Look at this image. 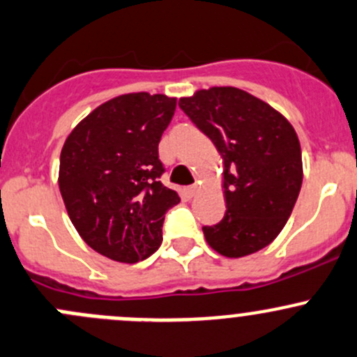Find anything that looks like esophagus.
Returning a JSON list of instances; mask_svg holds the SVG:
<instances>
[{
    "instance_id": "1",
    "label": "esophagus",
    "mask_w": 357,
    "mask_h": 357,
    "mask_svg": "<svg viewBox=\"0 0 357 357\" xmlns=\"http://www.w3.org/2000/svg\"><path fill=\"white\" fill-rule=\"evenodd\" d=\"M183 192H185V196L189 197H194L196 196V192H197V185H189V187H185V189H183Z\"/></svg>"
}]
</instances>
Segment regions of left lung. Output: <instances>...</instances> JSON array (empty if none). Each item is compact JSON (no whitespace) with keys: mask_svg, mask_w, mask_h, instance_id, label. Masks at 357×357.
I'll list each match as a JSON object with an SVG mask.
<instances>
[{"mask_svg":"<svg viewBox=\"0 0 357 357\" xmlns=\"http://www.w3.org/2000/svg\"><path fill=\"white\" fill-rule=\"evenodd\" d=\"M178 107L224 160V218L204 225L208 245L229 259L252 255L278 238L302 187L294 126L260 98L234 86L199 90Z\"/></svg>","mask_w":357,"mask_h":357,"instance_id":"left-lung-1","label":"left lung"}]
</instances>
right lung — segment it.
<instances>
[{
    "instance_id": "obj_1",
    "label": "right lung",
    "mask_w": 357,
    "mask_h": 357,
    "mask_svg": "<svg viewBox=\"0 0 357 357\" xmlns=\"http://www.w3.org/2000/svg\"><path fill=\"white\" fill-rule=\"evenodd\" d=\"M177 98L126 93L98 105L67 137L59 187L70 222L90 248L135 264L161 245L165 213L180 203L161 183L158 154Z\"/></svg>"
}]
</instances>
